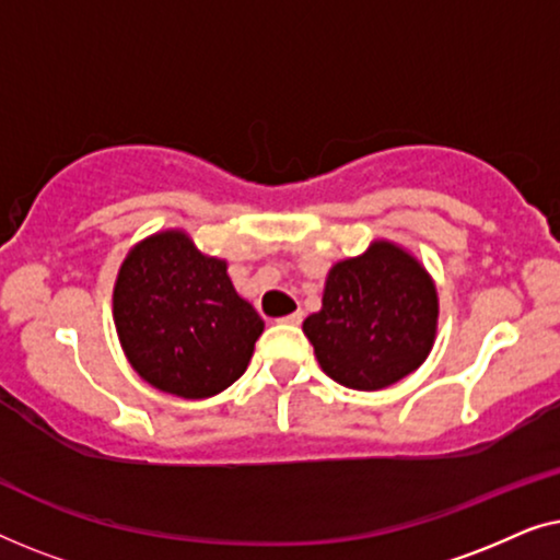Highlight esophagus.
Returning <instances> with one entry per match:
<instances>
[{"label": "esophagus", "mask_w": 560, "mask_h": 560, "mask_svg": "<svg viewBox=\"0 0 560 560\" xmlns=\"http://www.w3.org/2000/svg\"><path fill=\"white\" fill-rule=\"evenodd\" d=\"M303 320V311H295V313H288V316L278 318V324H285V326H298Z\"/></svg>", "instance_id": "34e87169"}]
</instances>
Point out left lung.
<instances>
[{
    "instance_id": "1",
    "label": "left lung",
    "mask_w": 560,
    "mask_h": 560,
    "mask_svg": "<svg viewBox=\"0 0 560 560\" xmlns=\"http://www.w3.org/2000/svg\"><path fill=\"white\" fill-rule=\"evenodd\" d=\"M439 331V290L423 262L389 240L336 262L320 311L303 320L328 377L349 389H385L416 372Z\"/></svg>"
}]
</instances>
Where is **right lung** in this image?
Masks as SVG:
<instances>
[{
  "mask_svg": "<svg viewBox=\"0 0 560 560\" xmlns=\"http://www.w3.org/2000/svg\"><path fill=\"white\" fill-rule=\"evenodd\" d=\"M112 305L132 370L186 400L234 385L265 331L255 305L236 293L226 259L203 255L183 229L150 234L127 252Z\"/></svg>",
  "mask_w": 560,
  "mask_h": 560,
  "instance_id": "obj_1",
  "label": "right lung"
}]
</instances>
